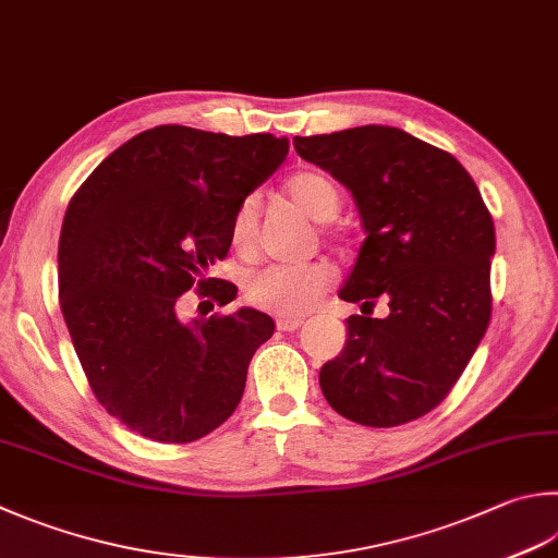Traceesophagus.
Here are the masks:
<instances>
[{
  "instance_id": "esophagus-1",
  "label": "esophagus",
  "mask_w": 558,
  "mask_h": 558,
  "mask_svg": "<svg viewBox=\"0 0 558 558\" xmlns=\"http://www.w3.org/2000/svg\"><path fill=\"white\" fill-rule=\"evenodd\" d=\"M303 325V320L301 318H287V315H281V318H277V328L279 330H283V332H293V330H299Z\"/></svg>"
}]
</instances>
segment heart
Wrapping results in <instances>:
<instances>
[{
	"instance_id": "b5f03b06",
	"label": "heart",
	"mask_w": 558,
	"mask_h": 558,
	"mask_svg": "<svg viewBox=\"0 0 558 558\" xmlns=\"http://www.w3.org/2000/svg\"><path fill=\"white\" fill-rule=\"evenodd\" d=\"M287 194L303 214L313 220H330L340 208V192L330 177L320 172H299L287 182ZM259 226V202L247 196L238 206L230 223V235L238 250L255 245ZM332 283V269L325 262H306V265H267L250 271L245 279V299L262 311L287 315L308 313Z\"/></svg>"
}]
</instances>
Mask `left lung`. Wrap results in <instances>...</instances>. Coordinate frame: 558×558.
<instances>
[{
	"mask_svg": "<svg viewBox=\"0 0 558 558\" xmlns=\"http://www.w3.org/2000/svg\"><path fill=\"white\" fill-rule=\"evenodd\" d=\"M293 148L350 189L366 238L340 299L386 318L350 315L340 356L320 369L328 403L352 423L396 427L445 401L490 320L496 228L454 155L391 125L293 138Z\"/></svg>",
	"mask_w": 558,
	"mask_h": 558,
	"instance_id": "8db88e82",
	"label": "left lung"
}]
</instances>
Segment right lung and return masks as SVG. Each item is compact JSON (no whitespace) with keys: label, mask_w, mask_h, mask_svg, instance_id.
<instances>
[{"label":"right lung","mask_w":558,"mask_h":558,"mask_svg":"<svg viewBox=\"0 0 558 558\" xmlns=\"http://www.w3.org/2000/svg\"><path fill=\"white\" fill-rule=\"evenodd\" d=\"M271 133L157 125L116 148L70 198L58 245L62 318L97 401L155 442L214 433L245 391L252 354L275 332L255 308L182 323L189 289L226 306L208 277L233 243L250 192L287 160Z\"/></svg>","instance_id":"1"}]
</instances>
